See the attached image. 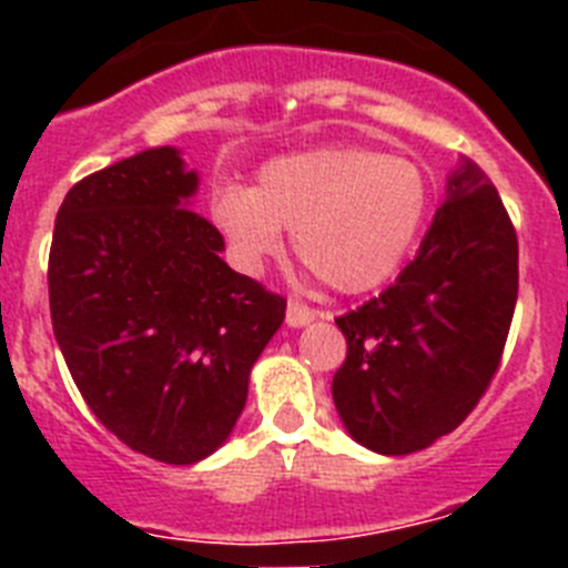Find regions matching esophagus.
I'll return each instance as SVG.
<instances>
[{
	"instance_id": "esophagus-1",
	"label": "esophagus",
	"mask_w": 568,
	"mask_h": 568,
	"mask_svg": "<svg viewBox=\"0 0 568 568\" xmlns=\"http://www.w3.org/2000/svg\"><path fill=\"white\" fill-rule=\"evenodd\" d=\"M318 318V310L307 307V304H301L298 298H290L287 304V324L290 327H304L310 321Z\"/></svg>"
}]
</instances>
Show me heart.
I'll use <instances>...</instances> for the list:
<instances>
[{"label": "heart", "mask_w": 568, "mask_h": 568, "mask_svg": "<svg viewBox=\"0 0 568 568\" xmlns=\"http://www.w3.org/2000/svg\"><path fill=\"white\" fill-rule=\"evenodd\" d=\"M429 179L404 155L333 144L278 155L255 190L224 187L213 222L244 270H258L293 230V247L327 287L364 293L398 270L429 213Z\"/></svg>", "instance_id": "1"}]
</instances>
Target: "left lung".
Returning <instances> with one entry per match:
<instances>
[{
	"instance_id": "8db88e82",
	"label": "left lung",
	"mask_w": 568,
	"mask_h": 568,
	"mask_svg": "<svg viewBox=\"0 0 568 568\" xmlns=\"http://www.w3.org/2000/svg\"><path fill=\"white\" fill-rule=\"evenodd\" d=\"M518 301V233L489 175L464 159L420 250L378 298L338 315L346 358L333 400L381 455L449 435L498 373Z\"/></svg>"
}]
</instances>
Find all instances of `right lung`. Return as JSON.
I'll return each mask as SVG.
<instances>
[{
	"instance_id": "obj_1",
	"label": "right lung",
	"mask_w": 568,
	"mask_h": 568,
	"mask_svg": "<svg viewBox=\"0 0 568 568\" xmlns=\"http://www.w3.org/2000/svg\"><path fill=\"white\" fill-rule=\"evenodd\" d=\"M195 187L173 148L84 175L48 258L53 335L90 413L130 449L179 466L233 433L287 310L224 264L222 233L187 207Z\"/></svg>"
}]
</instances>
